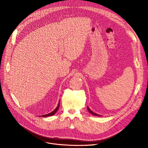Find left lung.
Listing matches in <instances>:
<instances>
[{"mask_svg": "<svg viewBox=\"0 0 148 148\" xmlns=\"http://www.w3.org/2000/svg\"><path fill=\"white\" fill-rule=\"evenodd\" d=\"M87 110L90 112V114H92V115H95V116H101V115L97 114H96V113L94 112L93 111H92L89 108H88V107H87Z\"/></svg>", "mask_w": 148, "mask_h": 148, "instance_id": "obj_1", "label": "left lung"}]
</instances>
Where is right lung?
<instances>
[{"label":"right lung","mask_w":148,"mask_h":148,"mask_svg":"<svg viewBox=\"0 0 148 148\" xmlns=\"http://www.w3.org/2000/svg\"><path fill=\"white\" fill-rule=\"evenodd\" d=\"M60 101H59V103H58V106L56 107V108H55L53 111H52L51 112H50V113H49V114H45V115H41V116H42V117H45V116H52V115H54V114L56 112V111H58V110L59 109V107H60Z\"/></svg>","instance_id":"obj_1"}]
</instances>
